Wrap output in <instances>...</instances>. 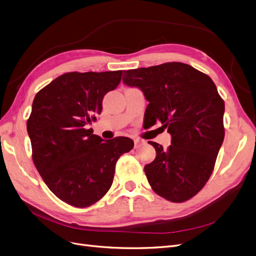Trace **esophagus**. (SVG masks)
Listing matches in <instances>:
<instances>
[{"mask_svg": "<svg viewBox=\"0 0 256 256\" xmlns=\"http://www.w3.org/2000/svg\"><path fill=\"white\" fill-rule=\"evenodd\" d=\"M146 142L142 140V139H139V138H134V144H135V148H139L141 144H144Z\"/></svg>", "mask_w": 256, "mask_h": 256, "instance_id": "1", "label": "esophagus"}]
</instances>
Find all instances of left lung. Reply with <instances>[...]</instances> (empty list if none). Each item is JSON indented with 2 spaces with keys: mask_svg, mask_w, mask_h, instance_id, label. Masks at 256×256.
<instances>
[{
  "mask_svg": "<svg viewBox=\"0 0 256 256\" xmlns=\"http://www.w3.org/2000/svg\"><path fill=\"white\" fill-rule=\"evenodd\" d=\"M122 81L144 92L148 106L144 123L160 121L172 136L144 166L154 192L172 202L190 200L213 172L224 138V102L209 76L180 62L124 70Z\"/></svg>",
  "mask_w": 256,
  "mask_h": 256,
  "instance_id": "1",
  "label": "left lung"
}]
</instances>
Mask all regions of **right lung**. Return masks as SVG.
<instances>
[{"instance_id":"obj_1","label":"right lung","mask_w":256,"mask_h":256,"mask_svg":"<svg viewBox=\"0 0 256 256\" xmlns=\"http://www.w3.org/2000/svg\"><path fill=\"white\" fill-rule=\"evenodd\" d=\"M121 77L122 70L66 72L34 99L27 120L34 164L50 190L72 206L100 200L112 184L118 158L134 148L128 137L103 140L88 128Z\"/></svg>"}]
</instances>
